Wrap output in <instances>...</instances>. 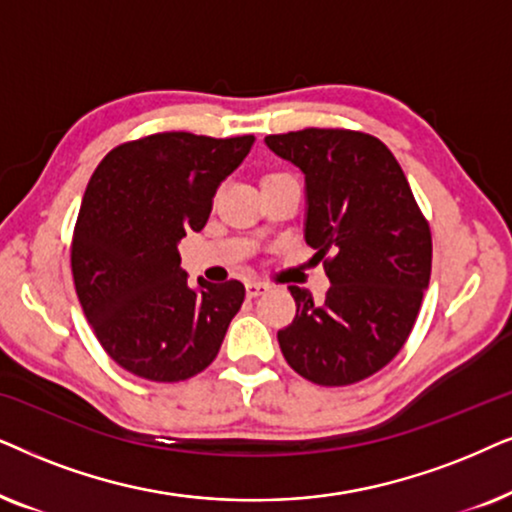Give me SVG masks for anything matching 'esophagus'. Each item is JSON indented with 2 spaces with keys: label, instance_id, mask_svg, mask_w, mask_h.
<instances>
[{
  "label": "esophagus",
  "instance_id": "obj_1",
  "mask_svg": "<svg viewBox=\"0 0 512 512\" xmlns=\"http://www.w3.org/2000/svg\"><path fill=\"white\" fill-rule=\"evenodd\" d=\"M267 288H269V285L262 283V281H248V283H245V292H248V297L262 295V292Z\"/></svg>",
  "mask_w": 512,
  "mask_h": 512
}]
</instances>
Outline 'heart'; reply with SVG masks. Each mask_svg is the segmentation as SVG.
Wrapping results in <instances>:
<instances>
[{
	"mask_svg": "<svg viewBox=\"0 0 512 512\" xmlns=\"http://www.w3.org/2000/svg\"><path fill=\"white\" fill-rule=\"evenodd\" d=\"M269 177H274V175H269Z\"/></svg>",
	"mask_w": 512,
	"mask_h": 512,
	"instance_id": "obj_1",
	"label": "heart"
}]
</instances>
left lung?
I'll return each instance as SVG.
<instances>
[{
	"label": "left lung",
	"instance_id": "1",
	"mask_svg": "<svg viewBox=\"0 0 512 512\" xmlns=\"http://www.w3.org/2000/svg\"><path fill=\"white\" fill-rule=\"evenodd\" d=\"M267 147L304 173V241L330 251V290L313 302L290 285L297 313L278 344L320 386H349L391 363L410 337L431 278V229L384 142L339 128L269 135Z\"/></svg>",
	"mask_w": 512,
	"mask_h": 512
}]
</instances>
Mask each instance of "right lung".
<instances>
[{
	"label": "right lung",
	"instance_id": "1",
	"mask_svg": "<svg viewBox=\"0 0 512 512\" xmlns=\"http://www.w3.org/2000/svg\"><path fill=\"white\" fill-rule=\"evenodd\" d=\"M252 142L156 133L112 149L91 175L72 238L74 288L102 349L135 377L203 372L241 309L243 283L189 288L177 243L206 227Z\"/></svg>",
	"mask_w": 512,
	"mask_h": 512
}]
</instances>
